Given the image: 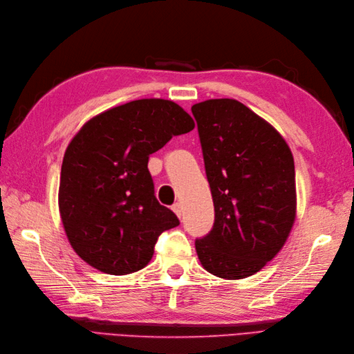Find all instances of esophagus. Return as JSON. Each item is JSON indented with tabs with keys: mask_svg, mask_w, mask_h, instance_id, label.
I'll use <instances>...</instances> for the list:
<instances>
[{
	"mask_svg": "<svg viewBox=\"0 0 354 354\" xmlns=\"http://www.w3.org/2000/svg\"><path fill=\"white\" fill-rule=\"evenodd\" d=\"M171 209H173V212H175V214H176L178 217L183 216V205L179 204V202H176V204H173Z\"/></svg>",
	"mask_w": 354,
	"mask_h": 354,
	"instance_id": "34e87169",
	"label": "esophagus"
}]
</instances>
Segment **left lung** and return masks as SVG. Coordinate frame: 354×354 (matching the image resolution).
Listing matches in <instances>:
<instances>
[{
    "mask_svg": "<svg viewBox=\"0 0 354 354\" xmlns=\"http://www.w3.org/2000/svg\"><path fill=\"white\" fill-rule=\"evenodd\" d=\"M214 202V223L196 239L209 274L240 280L272 260L295 221V165L272 126L232 99L192 106Z\"/></svg>",
    "mask_w": 354,
    "mask_h": 354,
    "instance_id": "1",
    "label": "left lung"
}]
</instances>
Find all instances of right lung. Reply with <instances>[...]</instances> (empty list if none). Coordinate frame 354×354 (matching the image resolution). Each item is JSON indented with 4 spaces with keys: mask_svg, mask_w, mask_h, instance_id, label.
<instances>
[{
    "mask_svg": "<svg viewBox=\"0 0 354 354\" xmlns=\"http://www.w3.org/2000/svg\"><path fill=\"white\" fill-rule=\"evenodd\" d=\"M193 118L176 103L142 99L89 120L66 147L59 212L73 250L111 275L145 268L158 237L179 225L155 198L149 156L190 132Z\"/></svg>",
    "mask_w": 354,
    "mask_h": 354,
    "instance_id": "obj_1",
    "label": "right lung"
}]
</instances>
